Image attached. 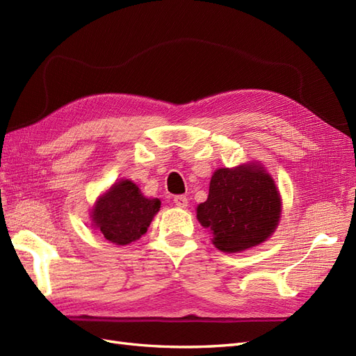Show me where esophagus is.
<instances>
[{
	"mask_svg": "<svg viewBox=\"0 0 356 356\" xmlns=\"http://www.w3.org/2000/svg\"><path fill=\"white\" fill-rule=\"evenodd\" d=\"M174 203L177 204L178 208H187V204H188V199H187L186 196L179 195V196H175V197H174Z\"/></svg>",
	"mask_w": 356,
	"mask_h": 356,
	"instance_id": "obj_1",
	"label": "esophagus"
}]
</instances>
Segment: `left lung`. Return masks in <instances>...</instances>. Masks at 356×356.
<instances>
[{
    "instance_id": "1",
    "label": "left lung",
    "mask_w": 356,
    "mask_h": 356,
    "mask_svg": "<svg viewBox=\"0 0 356 356\" xmlns=\"http://www.w3.org/2000/svg\"><path fill=\"white\" fill-rule=\"evenodd\" d=\"M281 218L275 181L257 165L218 169L208 200L197 207L199 222L212 232L222 252H238L264 242Z\"/></svg>"
}]
</instances>
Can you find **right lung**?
<instances>
[{"label": "right lung", "instance_id": "obj_1", "mask_svg": "<svg viewBox=\"0 0 356 356\" xmlns=\"http://www.w3.org/2000/svg\"><path fill=\"white\" fill-rule=\"evenodd\" d=\"M159 199H147L132 181L114 184L95 204L92 218L104 238L115 245H127L147 232L156 212Z\"/></svg>", "mask_w": 356, "mask_h": 356}]
</instances>
